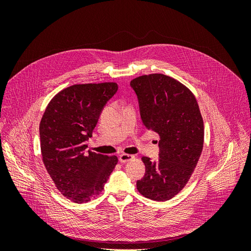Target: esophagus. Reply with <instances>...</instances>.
<instances>
[{"mask_svg":"<svg viewBox=\"0 0 251 251\" xmlns=\"http://www.w3.org/2000/svg\"><path fill=\"white\" fill-rule=\"evenodd\" d=\"M132 159H134V156L130 155V154H121V155H119V161L121 163H126L127 161L132 160Z\"/></svg>","mask_w":251,"mask_h":251,"instance_id":"34e87169","label":"esophagus"}]
</instances>
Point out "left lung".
I'll list each match as a JSON object with an SVG mask.
<instances>
[{"mask_svg": "<svg viewBox=\"0 0 251 251\" xmlns=\"http://www.w3.org/2000/svg\"><path fill=\"white\" fill-rule=\"evenodd\" d=\"M138 96L140 115L148 130L159 135V160L142 157L146 174L138 192L151 200L166 201L191 179L204 143V124L196 96L183 83L154 73L131 80Z\"/></svg>", "mask_w": 251, "mask_h": 251, "instance_id": "obj_1", "label": "left lung"}]
</instances>
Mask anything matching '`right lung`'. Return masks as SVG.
Returning a JSON list of instances; mask_svg holds the SVG:
<instances>
[{"instance_id":"obj_1","label":"right lung","mask_w":251,"mask_h":251,"mask_svg":"<svg viewBox=\"0 0 251 251\" xmlns=\"http://www.w3.org/2000/svg\"><path fill=\"white\" fill-rule=\"evenodd\" d=\"M116 82L79 83L52 98L40 124L41 153L51 179L66 198L86 203L100 194L118 162L116 156L87 151L86 140Z\"/></svg>"}]
</instances>
